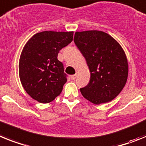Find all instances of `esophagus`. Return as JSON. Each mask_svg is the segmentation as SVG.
<instances>
[{"label":"esophagus","instance_id":"1","mask_svg":"<svg viewBox=\"0 0 146 146\" xmlns=\"http://www.w3.org/2000/svg\"><path fill=\"white\" fill-rule=\"evenodd\" d=\"M77 77V75L75 74V75H72V76H70V78H71L72 80H75L76 78Z\"/></svg>","mask_w":146,"mask_h":146}]
</instances>
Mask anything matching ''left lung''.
<instances>
[{
	"label": "left lung",
	"instance_id": "left-lung-1",
	"mask_svg": "<svg viewBox=\"0 0 146 146\" xmlns=\"http://www.w3.org/2000/svg\"><path fill=\"white\" fill-rule=\"evenodd\" d=\"M74 42L87 61L90 80L81 88L82 96L95 104L113 100L127 81L128 62L119 43L100 31H77Z\"/></svg>",
	"mask_w": 146,
	"mask_h": 146
}]
</instances>
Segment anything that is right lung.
Segmentation results:
<instances>
[{
    "mask_svg": "<svg viewBox=\"0 0 146 146\" xmlns=\"http://www.w3.org/2000/svg\"><path fill=\"white\" fill-rule=\"evenodd\" d=\"M73 37V31H42L24 46L19 61L20 82L28 94L40 103L54 101L62 91L67 75L57 56Z\"/></svg>",
    "mask_w": 146,
    "mask_h": 146,
    "instance_id": "right-lung-1",
    "label": "right lung"
}]
</instances>
